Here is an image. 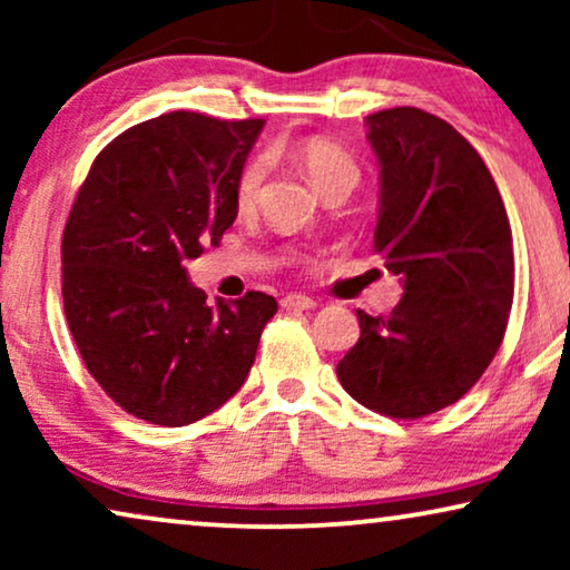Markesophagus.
Masks as SVG:
<instances>
[{
  "label": "esophagus",
  "instance_id": "1",
  "mask_svg": "<svg viewBox=\"0 0 570 570\" xmlns=\"http://www.w3.org/2000/svg\"><path fill=\"white\" fill-rule=\"evenodd\" d=\"M283 308H301V311H308V308H316V301L308 298V295L303 293H291L283 298Z\"/></svg>",
  "mask_w": 570,
  "mask_h": 570
}]
</instances>
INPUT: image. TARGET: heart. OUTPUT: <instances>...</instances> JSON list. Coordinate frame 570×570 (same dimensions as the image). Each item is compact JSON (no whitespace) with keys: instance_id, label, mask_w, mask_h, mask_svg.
I'll return each instance as SVG.
<instances>
[{"instance_id":"obj_1","label":"heart","mask_w":570,"mask_h":570,"mask_svg":"<svg viewBox=\"0 0 570 570\" xmlns=\"http://www.w3.org/2000/svg\"><path fill=\"white\" fill-rule=\"evenodd\" d=\"M293 153L295 160H298L303 170L308 174L311 184H314L322 194L340 184L355 186L357 178H361V166H357V160L345 150V147L330 142V139H306V142H301ZM267 170L269 160L264 158V155H256V158L246 160L244 168L238 170L236 186H233V199H236V205L240 209L256 205L264 178H267Z\"/></svg>"}]
</instances>
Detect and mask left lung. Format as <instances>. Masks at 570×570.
I'll return each mask as SVG.
<instances>
[{
	"mask_svg": "<svg viewBox=\"0 0 570 570\" xmlns=\"http://www.w3.org/2000/svg\"><path fill=\"white\" fill-rule=\"evenodd\" d=\"M365 124L381 166L373 248L404 293L389 316L357 311L361 340L337 376L363 407L415 420L462 400L501 347L511 225L488 166L451 124L412 106Z\"/></svg>",
	"mask_w": 570,
	"mask_h": 570,
	"instance_id": "8db88e82",
	"label": "left lung"
}]
</instances>
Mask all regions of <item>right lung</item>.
<instances>
[{"instance_id":"1","label":"right lung","mask_w":570,"mask_h":570,"mask_svg":"<svg viewBox=\"0 0 570 570\" xmlns=\"http://www.w3.org/2000/svg\"><path fill=\"white\" fill-rule=\"evenodd\" d=\"M262 119L170 111L121 131L92 160L61 236V295L100 389L147 423L223 407L252 371L277 301L248 291L209 306L184 264L238 215V170Z\"/></svg>"}]
</instances>
